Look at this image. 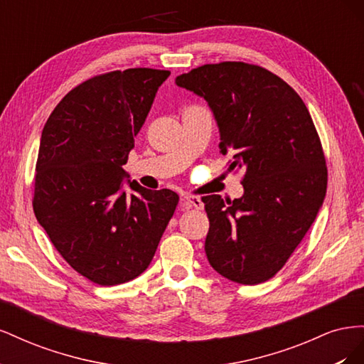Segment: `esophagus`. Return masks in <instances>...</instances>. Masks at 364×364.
<instances>
[{
  "label": "esophagus",
  "instance_id": "obj_1",
  "mask_svg": "<svg viewBox=\"0 0 364 364\" xmlns=\"http://www.w3.org/2000/svg\"><path fill=\"white\" fill-rule=\"evenodd\" d=\"M181 206L183 209H191V208H196V209H202L203 208V202L200 197H194V196H185L181 199Z\"/></svg>",
  "mask_w": 364,
  "mask_h": 364
}]
</instances>
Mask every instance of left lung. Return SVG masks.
<instances>
[{"label": "left lung", "mask_w": 364, "mask_h": 364, "mask_svg": "<svg viewBox=\"0 0 364 364\" xmlns=\"http://www.w3.org/2000/svg\"><path fill=\"white\" fill-rule=\"evenodd\" d=\"M176 85L205 98L220 150H234L228 170H245L240 199L202 197L208 261L234 282L267 281L299 246L326 194V162L311 115L290 85L258 65L208 63L178 75Z\"/></svg>", "instance_id": "left-lung-1"}]
</instances>
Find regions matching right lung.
I'll list each match as a JSON object with an SVG mask.
<instances>
[{"instance_id": "1", "label": "right lung", "mask_w": 364, "mask_h": 364, "mask_svg": "<svg viewBox=\"0 0 364 364\" xmlns=\"http://www.w3.org/2000/svg\"><path fill=\"white\" fill-rule=\"evenodd\" d=\"M170 71L130 68L80 83L42 130L33 209L53 246L98 285L135 279L151 262L179 196L127 181L123 165Z\"/></svg>"}]
</instances>
